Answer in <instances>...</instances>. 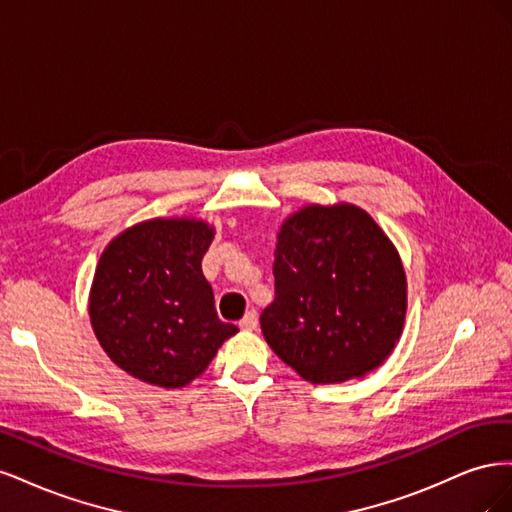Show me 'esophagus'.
Masks as SVG:
<instances>
[{"mask_svg":"<svg viewBox=\"0 0 512 512\" xmlns=\"http://www.w3.org/2000/svg\"><path fill=\"white\" fill-rule=\"evenodd\" d=\"M256 324H258V316H256L254 309H250V312H245V316L241 318L239 327H241L243 331H254Z\"/></svg>","mask_w":512,"mask_h":512,"instance_id":"34e87169","label":"esophagus"}]
</instances>
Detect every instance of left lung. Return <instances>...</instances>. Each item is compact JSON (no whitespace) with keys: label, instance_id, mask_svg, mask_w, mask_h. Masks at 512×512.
I'll return each instance as SVG.
<instances>
[{"label":"left lung","instance_id":"obj_1","mask_svg":"<svg viewBox=\"0 0 512 512\" xmlns=\"http://www.w3.org/2000/svg\"><path fill=\"white\" fill-rule=\"evenodd\" d=\"M275 299L260 314L269 348L314 384L363 378L395 350L408 312L397 247L352 203L305 205L282 222Z\"/></svg>","mask_w":512,"mask_h":512}]
</instances>
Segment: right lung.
Returning a JSON list of instances; mask_svg holds the SVG:
<instances>
[{
    "mask_svg": "<svg viewBox=\"0 0 512 512\" xmlns=\"http://www.w3.org/2000/svg\"><path fill=\"white\" fill-rule=\"evenodd\" d=\"M215 226L190 215L138 222L104 247L89 290V320L119 369L181 389L239 329L222 322L203 275Z\"/></svg>",
    "mask_w": 512,
    "mask_h": 512,
    "instance_id": "1",
    "label": "right lung"
}]
</instances>
